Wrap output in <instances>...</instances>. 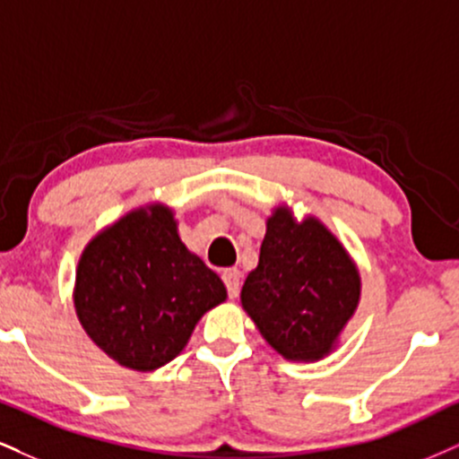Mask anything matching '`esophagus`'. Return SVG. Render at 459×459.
Returning a JSON list of instances; mask_svg holds the SVG:
<instances>
[{"mask_svg": "<svg viewBox=\"0 0 459 459\" xmlns=\"http://www.w3.org/2000/svg\"><path fill=\"white\" fill-rule=\"evenodd\" d=\"M223 282H225V287H228V293H230V298H238V293H240V270H236V268H228V270H223Z\"/></svg>", "mask_w": 459, "mask_h": 459, "instance_id": "34e87169", "label": "esophagus"}]
</instances>
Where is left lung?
Here are the masks:
<instances>
[{
	"label": "left lung",
	"mask_w": 459,
	"mask_h": 459,
	"mask_svg": "<svg viewBox=\"0 0 459 459\" xmlns=\"http://www.w3.org/2000/svg\"><path fill=\"white\" fill-rule=\"evenodd\" d=\"M359 296V270L342 242L316 217L298 221L287 204L276 206L265 221L257 268L240 291L264 341L290 361L324 359Z\"/></svg>",
	"instance_id": "left-lung-1"
}]
</instances>
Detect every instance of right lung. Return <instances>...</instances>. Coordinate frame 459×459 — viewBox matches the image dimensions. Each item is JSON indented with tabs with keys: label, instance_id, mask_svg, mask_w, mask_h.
Instances as JSON below:
<instances>
[{
	"label": "right lung",
	"instance_id": "add662e5",
	"mask_svg": "<svg viewBox=\"0 0 459 459\" xmlns=\"http://www.w3.org/2000/svg\"><path fill=\"white\" fill-rule=\"evenodd\" d=\"M225 298L223 281L185 247L174 211L160 202L101 230L76 265L74 308L82 330L129 370L172 361Z\"/></svg>",
	"mask_w": 459,
	"mask_h": 459
}]
</instances>
